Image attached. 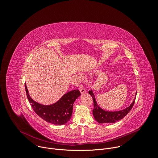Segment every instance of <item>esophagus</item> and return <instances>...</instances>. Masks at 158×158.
I'll use <instances>...</instances> for the list:
<instances>
[{"label":"esophagus","mask_w":158,"mask_h":158,"mask_svg":"<svg viewBox=\"0 0 158 158\" xmlns=\"http://www.w3.org/2000/svg\"><path fill=\"white\" fill-rule=\"evenodd\" d=\"M80 92L81 94H84L85 93V89L84 87H82V86L80 87Z\"/></svg>","instance_id":"34e87169"}]
</instances>
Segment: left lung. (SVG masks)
Wrapping results in <instances>:
<instances>
[{
	"mask_svg": "<svg viewBox=\"0 0 158 158\" xmlns=\"http://www.w3.org/2000/svg\"><path fill=\"white\" fill-rule=\"evenodd\" d=\"M89 94L91 95L93 98L94 101V109L93 110V113L94 118V119L99 123H114L125 117L128 112L131 110L132 107L134 106L135 99H136V96L137 92L136 93V96L132 101V102L127 107L124 109L117 110V111H108L104 110L98 104L96 100L95 96L93 92V90L89 91Z\"/></svg>",
	"mask_w": 158,
	"mask_h": 158,
	"instance_id": "8db88e82",
	"label": "left lung"
}]
</instances>
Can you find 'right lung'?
<instances>
[{
	"mask_svg": "<svg viewBox=\"0 0 158 158\" xmlns=\"http://www.w3.org/2000/svg\"><path fill=\"white\" fill-rule=\"evenodd\" d=\"M25 88L29 102L35 113L44 121L55 125L65 124L71 119L74 102L81 96L79 90H73L64 94L56 102L44 105L31 98L26 84Z\"/></svg>",
	"mask_w": 158,
	"mask_h": 158,
	"instance_id": "right-lung-1",
	"label": "right lung"
}]
</instances>
